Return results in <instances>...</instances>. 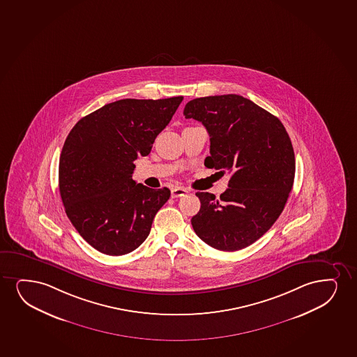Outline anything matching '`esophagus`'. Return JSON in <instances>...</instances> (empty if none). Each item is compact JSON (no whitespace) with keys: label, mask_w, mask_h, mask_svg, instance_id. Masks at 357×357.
<instances>
[{"label":"esophagus","mask_w":357,"mask_h":357,"mask_svg":"<svg viewBox=\"0 0 357 357\" xmlns=\"http://www.w3.org/2000/svg\"><path fill=\"white\" fill-rule=\"evenodd\" d=\"M187 193H188V190L183 188V187H175L172 190V198H181Z\"/></svg>","instance_id":"esophagus-1"}]
</instances>
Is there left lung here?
<instances>
[{"label": "left lung", "mask_w": 357, "mask_h": 357, "mask_svg": "<svg viewBox=\"0 0 357 357\" xmlns=\"http://www.w3.org/2000/svg\"><path fill=\"white\" fill-rule=\"evenodd\" d=\"M183 114L203 123L210 135L205 167L231 174L220 198L197 193L202 206L192 217L195 234L221 251L248 248L275 223L292 190L289 134L279 118L241 95L190 100Z\"/></svg>", "instance_id": "left-lung-1"}]
</instances>
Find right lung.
Wrapping results in <instances>:
<instances>
[{
	"label": "right lung",
	"mask_w": 357,
	"mask_h": 357,
	"mask_svg": "<svg viewBox=\"0 0 357 357\" xmlns=\"http://www.w3.org/2000/svg\"><path fill=\"white\" fill-rule=\"evenodd\" d=\"M182 100H118L79 119L66 137L60 197L73 227L100 252L121 256L139 248L170 198L167 187L153 190L131 177L134 162L149 155Z\"/></svg>",
	"instance_id": "add662e5"
}]
</instances>
